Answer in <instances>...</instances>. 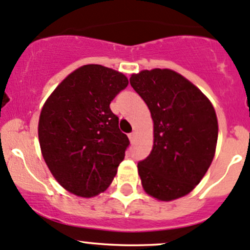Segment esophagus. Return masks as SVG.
<instances>
[{
	"label": "esophagus",
	"mask_w": 250,
	"mask_h": 250,
	"mask_svg": "<svg viewBox=\"0 0 250 250\" xmlns=\"http://www.w3.org/2000/svg\"><path fill=\"white\" fill-rule=\"evenodd\" d=\"M128 136H129V140H130V142H134L135 141V137H136V133H135V131H133V133L129 134Z\"/></svg>",
	"instance_id": "1"
}]
</instances>
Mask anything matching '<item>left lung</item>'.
<instances>
[{
	"label": "left lung",
	"mask_w": 250,
	"mask_h": 250,
	"mask_svg": "<svg viewBox=\"0 0 250 250\" xmlns=\"http://www.w3.org/2000/svg\"><path fill=\"white\" fill-rule=\"evenodd\" d=\"M154 121V146L137 163L146 193L161 201L185 196L199 185L214 159L217 119L209 100L170 69L143 70L130 77Z\"/></svg>",
	"instance_id": "1"
}]
</instances>
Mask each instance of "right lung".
<instances>
[{
	"mask_svg": "<svg viewBox=\"0 0 250 250\" xmlns=\"http://www.w3.org/2000/svg\"><path fill=\"white\" fill-rule=\"evenodd\" d=\"M127 85L119 71L87 64L65 77L43 105V159L57 182L77 196L104 191L125 159L130 142L109 105Z\"/></svg>",
	"mask_w": 250,
	"mask_h": 250,
	"instance_id": "add662e5",
	"label": "right lung"
}]
</instances>
